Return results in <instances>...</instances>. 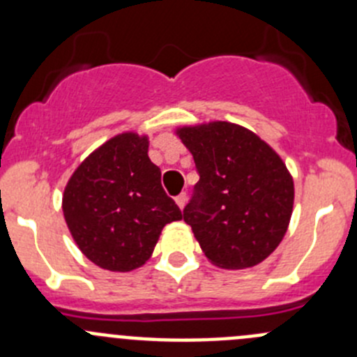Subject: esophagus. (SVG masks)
I'll return each instance as SVG.
<instances>
[{
    "label": "esophagus",
    "mask_w": 357,
    "mask_h": 357,
    "mask_svg": "<svg viewBox=\"0 0 357 357\" xmlns=\"http://www.w3.org/2000/svg\"><path fill=\"white\" fill-rule=\"evenodd\" d=\"M176 204H178L179 208H183L186 205V193H179L178 197H176Z\"/></svg>",
    "instance_id": "1"
}]
</instances>
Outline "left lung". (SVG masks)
<instances>
[{
    "mask_svg": "<svg viewBox=\"0 0 357 357\" xmlns=\"http://www.w3.org/2000/svg\"><path fill=\"white\" fill-rule=\"evenodd\" d=\"M200 179L183 211L212 264L245 269L280 245L294 208V179L278 153L231 122L179 128Z\"/></svg>",
    "mask_w": 357,
    "mask_h": 357,
    "instance_id": "1",
    "label": "left lung"
}]
</instances>
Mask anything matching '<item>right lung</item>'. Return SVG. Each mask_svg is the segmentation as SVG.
<instances>
[{"mask_svg": "<svg viewBox=\"0 0 357 357\" xmlns=\"http://www.w3.org/2000/svg\"><path fill=\"white\" fill-rule=\"evenodd\" d=\"M63 215L82 254L109 271H132L152 255L162 228L183 218L149 157V138L122 132L68 179Z\"/></svg>", "mask_w": 357, "mask_h": 357, "instance_id": "add662e5", "label": "right lung"}]
</instances>
